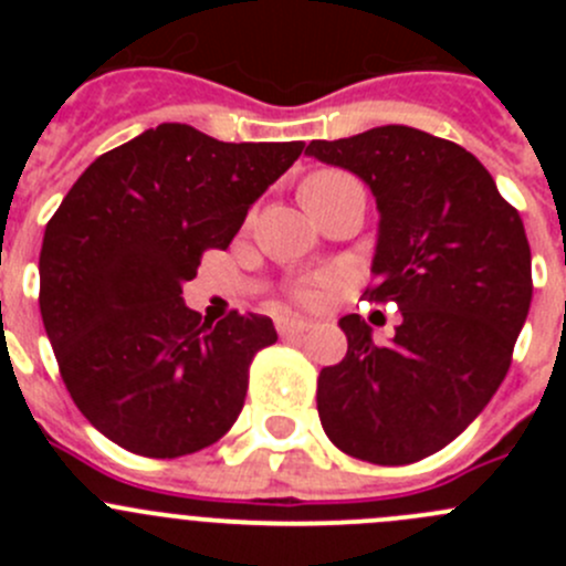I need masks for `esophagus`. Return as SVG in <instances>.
I'll list each match as a JSON object with an SVG mask.
<instances>
[{
  "label": "esophagus",
  "instance_id": "obj_1",
  "mask_svg": "<svg viewBox=\"0 0 566 566\" xmlns=\"http://www.w3.org/2000/svg\"><path fill=\"white\" fill-rule=\"evenodd\" d=\"M276 328L282 336H301L304 331L312 328V323H306V319L301 317H282L276 319Z\"/></svg>",
  "mask_w": 566,
  "mask_h": 566
}]
</instances>
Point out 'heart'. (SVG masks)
Instances as JSON below:
<instances>
[{"mask_svg": "<svg viewBox=\"0 0 566 566\" xmlns=\"http://www.w3.org/2000/svg\"><path fill=\"white\" fill-rule=\"evenodd\" d=\"M342 180H347L345 172H336V169H319V172H312L310 177H306L304 186H301V193L336 186V182H342ZM334 287H336V276H319V279H315V282L301 284V287L295 290V298H298L304 306H317V304H323L325 293Z\"/></svg>", "mask_w": 566, "mask_h": 566, "instance_id": "heart-1", "label": "heart"}]
</instances>
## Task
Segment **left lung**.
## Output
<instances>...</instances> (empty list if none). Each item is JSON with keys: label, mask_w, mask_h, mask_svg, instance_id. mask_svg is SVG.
Returning a JSON list of instances; mask_svg holds the SVG:
<instances>
[{"label": "left lung", "mask_w": 566, "mask_h": 566, "mask_svg": "<svg viewBox=\"0 0 566 566\" xmlns=\"http://www.w3.org/2000/svg\"><path fill=\"white\" fill-rule=\"evenodd\" d=\"M306 153L373 188L380 232L367 295L402 312L389 345H375L358 315L339 319L347 356L317 378L325 436L375 465L430 458L510 373L534 290L521 213L465 147L408 125L315 139Z\"/></svg>", "instance_id": "left-lung-1"}]
</instances>
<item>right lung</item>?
<instances>
[{"mask_svg":"<svg viewBox=\"0 0 566 566\" xmlns=\"http://www.w3.org/2000/svg\"><path fill=\"white\" fill-rule=\"evenodd\" d=\"M301 153L164 123L95 158L62 199L40 249V315L65 389L108 441L182 458L235 424L276 328L241 312L202 323L182 282Z\"/></svg>","mask_w":566,"mask_h":566,"instance_id":"add662e5","label":"right lung"}]
</instances>
